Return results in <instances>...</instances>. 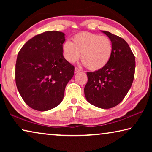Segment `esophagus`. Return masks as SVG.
<instances>
[{
    "label": "esophagus",
    "instance_id": "esophagus-1",
    "mask_svg": "<svg viewBox=\"0 0 152 152\" xmlns=\"http://www.w3.org/2000/svg\"><path fill=\"white\" fill-rule=\"evenodd\" d=\"M80 71H81L80 69H79V68H75V70H74V72H75V73L76 74V73L80 72Z\"/></svg>",
    "mask_w": 152,
    "mask_h": 152
}]
</instances>
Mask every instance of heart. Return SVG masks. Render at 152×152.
<instances>
[{
    "mask_svg": "<svg viewBox=\"0 0 152 152\" xmlns=\"http://www.w3.org/2000/svg\"><path fill=\"white\" fill-rule=\"evenodd\" d=\"M111 40L107 36L82 32L72 37V42L66 41L62 45L64 58L74 64L80 58L90 70H101L109 63L113 53Z\"/></svg>",
    "mask_w": 152,
    "mask_h": 152,
    "instance_id": "obj_1",
    "label": "heart"
}]
</instances>
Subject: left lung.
Returning <instances> with one entry per match:
<instances>
[{
    "instance_id": "obj_1",
    "label": "left lung",
    "mask_w": 152,
    "mask_h": 152,
    "mask_svg": "<svg viewBox=\"0 0 152 152\" xmlns=\"http://www.w3.org/2000/svg\"><path fill=\"white\" fill-rule=\"evenodd\" d=\"M101 32L112 42L111 58L101 70L86 73L88 82L84 91L89 103L107 109L119 104L132 87L135 59L128 43L123 38L109 31Z\"/></svg>"
}]
</instances>
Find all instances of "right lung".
Segmentation results:
<instances>
[{
    "instance_id": "obj_1",
    "label": "right lung",
    "mask_w": 152,
    "mask_h": 152,
    "mask_svg": "<svg viewBox=\"0 0 152 152\" xmlns=\"http://www.w3.org/2000/svg\"><path fill=\"white\" fill-rule=\"evenodd\" d=\"M63 32L35 35L20 49L15 66L18 91L28 106L39 111L57 107L74 76V67L63 56Z\"/></svg>"
}]
</instances>
